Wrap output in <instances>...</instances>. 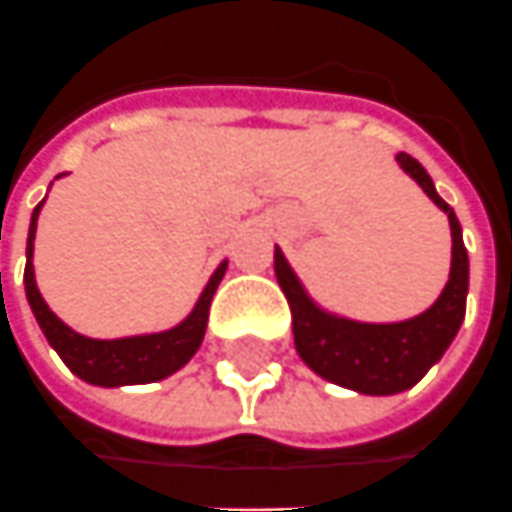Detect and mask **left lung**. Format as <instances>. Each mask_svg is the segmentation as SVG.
<instances>
[{
    "instance_id": "1",
    "label": "left lung",
    "mask_w": 512,
    "mask_h": 512,
    "mask_svg": "<svg viewBox=\"0 0 512 512\" xmlns=\"http://www.w3.org/2000/svg\"><path fill=\"white\" fill-rule=\"evenodd\" d=\"M398 167L424 189L451 225V270L440 298L426 312L401 323H357L320 309L276 248V278L292 312V334L301 359L329 382L365 396L404 393L426 376L457 337L468 295V253L454 209L438 195L435 183L412 155L398 153Z\"/></svg>"
}]
</instances>
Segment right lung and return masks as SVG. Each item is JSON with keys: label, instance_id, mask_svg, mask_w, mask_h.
Masks as SVG:
<instances>
[{"label": "right lung", "instance_id": "obj_1", "mask_svg": "<svg viewBox=\"0 0 512 512\" xmlns=\"http://www.w3.org/2000/svg\"><path fill=\"white\" fill-rule=\"evenodd\" d=\"M41 206H44V200L33 209L30 234H27L24 290H27V301H30V309H33L44 337L58 351V357L66 362V368L72 370L74 376H80L88 384H100V387L150 384L158 382V379H167L169 373L181 370L189 359L195 357V351L203 343V334H206V323H209L211 298L220 287L228 262H222L214 270L206 290L197 298L195 309L175 329L158 331V334H139V337H119V340H91V337H83V334L69 329L61 317L49 309L47 301L41 298V292L35 287L33 239Z\"/></svg>", "mask_w": 512, "mask_h": 512}]
</instances>
